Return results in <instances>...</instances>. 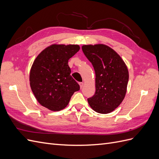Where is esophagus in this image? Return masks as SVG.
Wrapping results in <instances>:
<instances>
[{
	"label": "esophagus",
	"instance_id": "obj_1",
	"mask_svg": "<svg viewBox=\"0 0 159 159\" xmlns=\"http://www.w3.org/2000/svg\"><path fill=\"white\" fill-rule=\"evenodd\" d=\"M79 84H80V88H81V89L82 88L83 86H84V83H83V82H80Z\"/></svg>",
	"mask_w": 159,
	"mask_h": 159
}]
</instances>
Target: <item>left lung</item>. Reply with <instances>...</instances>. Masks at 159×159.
<instances>
[{
    "label": "left lung",
    "mask_w": 159,
    "mask_h": 159,
    "mask_svg": "<svg viewBox=\"0 0 159 159\" xmlns=\"http://www.w3.org/2000/svg\"><path fill=\"white\" fill-rule=\"evenodd\" d=\"M82 50L95 72V92L88 99L89 105L99 113L112 112L126 94L127 66L117 53L106 45H84Z\"/></svg>",
    "instance_id": "obj_1"
}]
</instances>
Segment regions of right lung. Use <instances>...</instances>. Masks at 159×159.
<instances>
[{"mask_svg": "<svg viewBox=\"0 0 159 159\" xmlns=\"http://www.w3.org/2000/svg\"><path fill=\"white\" fill-rule=\"evenodd\" d=\"M80 49L78 45L46 48L34 61L30 74L32 92L42 106L57 111L69 103L80 87L72 78L68 60Z\"/></svg>", "mask_w": 159, "mask_h": 159, "instance_id": "1", "label": "right lung"}]
</instances>
